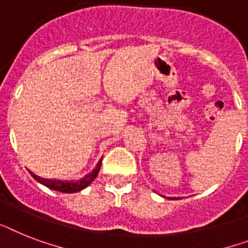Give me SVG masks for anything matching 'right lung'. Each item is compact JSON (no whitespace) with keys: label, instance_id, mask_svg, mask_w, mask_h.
<instances>
[{"label":"right lung","instance_id":"right-lung-1","mask_svg":"<svg viewBox=\"0 0 248 248\" xmlns=\"http://www.w3.org/2000/svg\"><path fill=\"white\" fill-rule=\"evenodd\" d=\"M100 166H102V159H100L98 164H96L95 170L90 172L89 174H86L84 178H81L80 181H61V180H48V178H42V177L34 174L33 172H30V174L44 186L49 187L52 190L60 191V192H66V194H72V192H78L81 191L82 188H85L95 180V177L98 176L99 173Z\"/></svg>","mask_w":248,"mask_h":248}]
</instances>
